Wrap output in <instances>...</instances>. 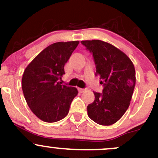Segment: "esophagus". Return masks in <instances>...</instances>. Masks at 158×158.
<instances>
[{"instance_id": "34e87169", "label": "esophagus", "mask_w": 158, "mask_h": 158, "mask_svg": "<svg viewBox=\"0 0 158 158\" xmlns=\"http://www.w3.org/2000/svg\"><path fill=\"white\" fill-rule=\"evenodd\" d=\"M78 90H79V92H83L84 91H85V89H82V88H79L78 89Z\"/></svg>"}]
</instances>
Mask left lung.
<instances>
[{"label": "left lung", "mask_w": 158, "mask_h": 158, "mask_svg": "<svg viewBox=\"0 0 158 158\" xmlns=\"http://www.w3.org/2000/svg\"><path fill=\"white\" fill-rule=\"evenodd\" d=\"M92 53L100 76L102 93L94 92L95 100L87 106L89 117L101 125H111L123 116L130 105L135 86V69L130 58L109 43L81 41Z\"/></svg>", "instance_id": "1"}]
</instances>
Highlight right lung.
I'll return each mask as SVG.
<instances>
[{
	"mask_svg": "<svg viewBox=\"0 0 158 158\" xmlns=\"http://www.w3.org/2000/svg\"><path fill=\"white\" fill-rule=\"evenodd\" d=\"M79 41L52 44L40 52L27 66L22 78V89L33 114L46 122H56L69 113L77 95L75 87L62 85L64 66Z\"/></svg>",
	"mask_w": 158,
	"mask_h": 158,
	"instance_id": "1",
	"label": "right lung"
}]
</instances>
